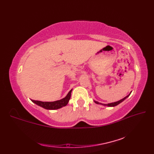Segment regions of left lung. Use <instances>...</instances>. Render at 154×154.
Instances as JSON below:
<instances>
[{"instance_id":"1","label":"left lung","mask_w":154,"mask_h":154,"mask_svg":"<svg viewBox=\"0 0 154 154\" xmlns=\"http://www.w3.org/2000/svg\"><path fill=\"white\" fill-rule=\"evenodd\" d=\"M130 93L128 94V95H127L126 97L123 98L122 99H121V100H119V101H116V102H114V103H108V104H103V103H99V102H97V101H95V100H94V102L96 104H102V105H103V106H115L118 105V104H119L120 103H122V101H124V100H125V99H126V98L130 96Z\"/></svg>"}]
</instances>
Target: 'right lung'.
<instances>
[{
	"mask_svg": "<svg viewBox=\"0 0 154 154\" xmlns=\"http://www.w3.org/2000/svg\"><path fill=\"white\" fill-rule=\"evenodd\" d=\"M71 91H72V89L68 93L66 97H64L63 99L59 100H56V101H54V102H42V101L34 100H32V101L34 103L36 104L37 105L44 108L45 109L56 110L67 105L71 98Z\"/></svg>",
	"mask_w": 154,
	"mask_h": 154,
	"instance_id": "1",
	"label": "right lung"
}]
</instances>
